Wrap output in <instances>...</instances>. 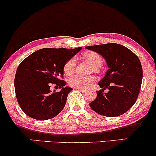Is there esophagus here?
<instances>
[{"label":"esophagus","mask_w":156,"mask_h":156,"mask_svg":"<svg viewBox=\"0 0 156 156\" xmlns=\"http://www.w3.org/2000/svg\"><path fill=\"white\" fill-rule=\"evenodd\" d=\"M76 89H78V90H80V91H82V92H85V89H83V88H76Z\"/></svg>","instance_id":"1"}]
</instances>
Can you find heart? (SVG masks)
<instances>
[{
	"instance_id": "heart-1",
	"label": "heart",
	"mask_w": 156,
	"mask_h": 156,
	"mask_svg": "<svg viewBox=\"0 0 156 156\" xmlns=\"http://www.w3.org/2000/svg\"><path fill=\"white\" fill-rule=\"evenodd\" d=\"M83 58L88 62L94 68L99 69L102 65V58L99 54L94 51L85 52L83 55ZM76 66V59L75 57H71L67 62H66L63 66L64 73L66 75L72 74L75 70ZM95 80V78L93 76H83L81 75H73L69 79V84L70 86L75 87V88H86Z\"/></svg>"
}]
</instances>
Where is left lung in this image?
<instances>
[{
	"label": "left lung",
	"instance_id": "1",
	"mask_svg": "<svg viewBox=\"0 0 156 156\" xmlns=\"http://www.w3.org/2000/svg\"><path fill=\"white\" fill-rule=\"evenodd\" d=\"M85 48L102 56L108 67L105 76L99 82L101 90L97 91V98L89 105L105 116L124 114L135 104L141 89L143 72L139 57L117 43L91 45ZM106 88L109 91L103 93Z\"/></svg>",
	"mask_w": 156,
	"mask_h": 156
}]
</instances>
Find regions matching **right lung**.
Returning a JSON list of instances; mask_svg holds the SVG:
<instances>
[{
  "instance_id": "right-lung-1",
  "label": "right lung",
  "mask_w": 156,
  "mask_h": 156,
  "mask_svg": "<svg viewBox=\"0 0 156 156\" xmlns=\"http://www.w3.org/2000/svg\"><path fill=\"white\" fill-rule=\"evenodd\" d=\"M82 49L42 48L27 57L19 65L15 78L16 97L22 111L37 120H47L59 114L66 105L71 87L65 86V63ZM56 83L62 89L50 90Z\"/></svg>"
}]
</instances>
